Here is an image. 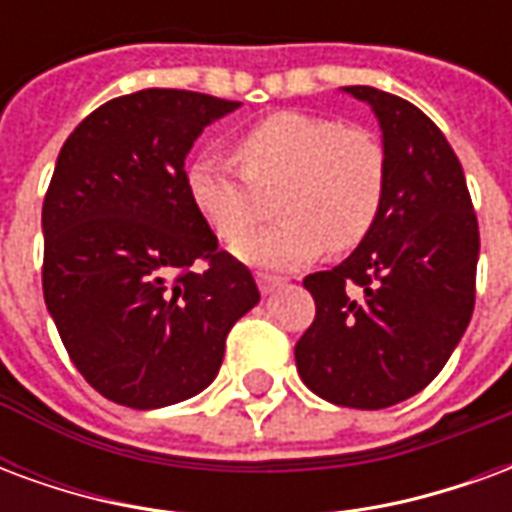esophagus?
<instances>
[{
  "label": "esophagus",
  "instance_id": "1",
  "mask_svg": "<svg viewBox=\"0 0 512 512\" xmlns=\"http://www.w3.org/2000/svg\"><path fill=\"white\" fill-rule=\"evenodd\" d=\"M285 285L279 277H268V274H257V288H260V293H274V290H279Z\"/></svg>",
  "mask_w": 512,
  "mask_h": 512
}]
</instances>
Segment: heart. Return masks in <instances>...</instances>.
<instances>
[{
    "mask_svg": "<svg viewBox=\"0 0 512 512\" xmlns=\"http://www.w3.org/2000/svg\"><path fill=\"white\" fill-rule=\"evenodd\" d=\"M235 156L197 158L186 186L194 208L222 241H237L280 194L274 228L235 244L249 266L296 268L323 246L351 252L376 227L386 189V156L365 128L310 112H277L246 128Z\"/></svg>",
    "mask_w": 512,
    "mask_h": 512,
    "instance_id": "heart-1",
    "label": "heart"
}]
</instances>
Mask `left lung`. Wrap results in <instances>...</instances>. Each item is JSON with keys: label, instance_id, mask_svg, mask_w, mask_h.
Masks as SVG:
<instances>
[{"label": "left lung", "instance_id": "1", "mask_svg": "<svg viewBox=\"0 0 512 512\" xmlns=\"http://www.w3.org/2000/svg\"><path fill=\"white\" fill-rule=\"evenodd\" d=\"M343 93L381 126L384 202L340 266L304 279L315 321L296 343V367L323 400L376 411L422 392L461 343L480 230L461 161L436 123L376 87Z\"/></svg>", "mask_w": 512, "mask_h": 512}]
</instances>
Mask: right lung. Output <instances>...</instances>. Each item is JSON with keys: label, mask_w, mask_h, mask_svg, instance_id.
Masks as SVG:
<instances>
[{"label": "right lung", "mask_w": 512, "mask_h": 512, "mask_svg": "<svg viewBox=\"0 0 512 512\" xmlns=\"http://www.w3.org/2000/svg\"><path fill=\"white\" fill-rule=\"evenodd\" d=\"M238 106L139 90L98 106L60 150L43 200V299L73 365L120 406L200 395L233 323L260 301L249 268L219 252L183 169L202 128Z\"/></svg>", "instance_id": "1"}]
</instances>
